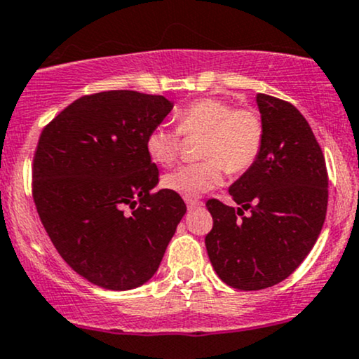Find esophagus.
<instances>
[{"label": "esophagus", "mask_w": 359, "mask_h": 359, "mask_svg": "<svg viewBox=\"0 0 359 359\" xmlns=\"http://www.w3.org/2000/svg\"><path fill=\"white\" fill-rule=\"evenodd\" d=\"M184 201H187V206H188V210H193V208H200L201 205V201L200 200H196V198H184Z\"/></svg>", "instance_id": "34e87169"}]
</instances>
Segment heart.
Segmentation results:
<instances>
[{"instance_id": "b5f03b06", "label": "heart", "mask_w": 359, "mask_h": 359, "mask_svg": "<svg viewBox=\"0 0 359 359\" xmlns=\"http://www.w3.org/2000/svg\"><path fill=\"white\" fill-rule=\"evenodd\" d=\"M178 129L156 126L146 137V149L154 163L170 166L178 158L181 134H201L203 161L183 164L163 176V187L184 198H196L222 183L225 170L233 175L247 171L264 144L262 117L220 97H203L184 105L175 116Z\"/></svg>"}]
</instances>
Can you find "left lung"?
Wrapping results in <instances>:
<instances>
[{"mask_svg": "<svg viewBox=\"0 0 359 359\" xmlns=\"http://www.w3.org/2000/svg\"><path fill=\"white\" fill-rule=\"evenodd\" d=\"M257 105L262 149L229 189L240 208L206 201L213 217L205 237L210 262L226 285L240 290L287 279L314 247L327 210L326 161L304 116L272 95L257 94Z\"/></svg>", "mask_w": 359, "mask_h": 359, "instance_id": "obj_1", "label": "left lung"}]
</instances>
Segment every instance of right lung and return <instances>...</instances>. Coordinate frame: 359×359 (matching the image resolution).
Returning <instances> with one entry per match:
<instances>
[{
	"label": "right lung",
	"mask_w": 359,
	"mask_h": 359,
	"mask_svg": "<svg viewBox=\"0 0 359 359\" xmlns=\"http://www.w3.org/2000/svg\"><path fill=\"white\" fill-rule=\"evenodd\" d=\"M171 109L163 95L99 92L63 109L38 139L36 212L62 259L99 287L149 280L187 213L178 193H151L159 171L146 137Z\"/></svg>",
	"instance_id": "add662e5"
}]
</instances>
